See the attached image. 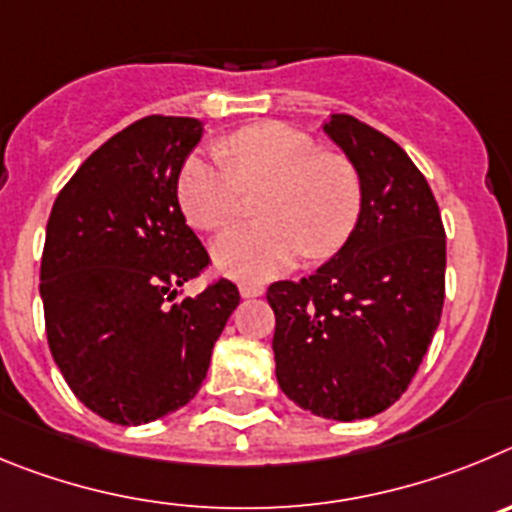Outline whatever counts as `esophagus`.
I'll return each mask as SVG.
<instances>
[{
    "mask_svg": "<svg viewBox=\"0 0 512 512\" xmlns=\"http://www.w3.org/2000/svg\"><path fill=\"white\" fill-rule=\"evenodd\" d=\"M239 293H242V298H257L265 293V285L260 283H239Z\"/></svg>",
    "mask_w": 512,
    "mask_h": 512,
    "instance_id": "esophagus-1",
    "label": "esophagus"
}]
</instances>
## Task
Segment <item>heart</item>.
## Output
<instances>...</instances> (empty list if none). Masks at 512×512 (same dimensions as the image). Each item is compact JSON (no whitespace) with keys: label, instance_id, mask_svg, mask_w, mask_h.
<instances>
[{"label":"heart","instance_id":"b5f03b06","mask_svg":"<svg viewBox=\"0 0 512 512\" xmlns=\"http://www.w3.org/2000/svg\"><path fill=\"white\" fill-rule=\"evenodd\" d=\"M224 157L196 153L178 173V206L199 232L234 222L242 188H267L260 201L265 224L234 227L214 242V265L239 280H267L308 257H331L347 245L362 211L357 170L339 155L280 122L234 132Z\"/></svg>","mask_w":512,"mask_h":512}]
</instances>
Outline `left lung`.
<instances>
[{
	"instance_id": "1",
	"label": "left lung",
	"mask_w": 512,
	"mask_h": 512,
	"mask_svg": "<svg viewBox=\"0 0 512 512\" xmlns=\"http://www.w3.org/2000/svg\"><path fill=\"white\" fill-rule=\"evenodd\" d=\"M324 135L357 170L362 211L316 273L267 288L275 377L303 411L359 421L405 393L439 329L446 234L434 193L398 142L349 114H331Z\"/></svg>"
}]
</instances>
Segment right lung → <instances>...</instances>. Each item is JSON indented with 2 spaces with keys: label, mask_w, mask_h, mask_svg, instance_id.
Listing matches in <instances>:
<instances>
[{
  "label": "right lung",
  "mask_w": 512,
  "mask_h": 512,
  "mask_svg": "<svg viewBox=\"0 0 512 512\" xmlns=\"http://www.w3.org/2000/svg\"><path fill=\"white\" fill-rule=\"evenodd\" d=\"M204 122L145 117L91 153L55 199L40 298L55 365L86 408L119 426L178 411L239 306L229 280L193 298L209 265L178 206V173Z\"/></svg>",
  "instance_id": "add662e5"
}]
</instances>
